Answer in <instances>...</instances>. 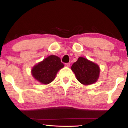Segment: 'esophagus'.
Wrapping results in <instances>:
<instances>
[{
    "label": "esophagus",
    "mask_w": 128,
    "mask_h": 128,
    "mask_svg": "<svg viewBox=\"0 0 128 128\" xmlns=\"http://www.w3.org/2000/svg\"><path fill=\"white\" fill-rule=\"evenodd\" d=\"M65 66H66V67H69V66H70V63H69V62H67V63H66Z\"/></svg>",
    "instance_id": "obj_1"
}]
</instances>
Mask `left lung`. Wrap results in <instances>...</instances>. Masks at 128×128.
Listing matches in <instances>:
<instances>
[{
	"instance_id": "8db88e82",
	"label": "left lung",
	"mask_w": 128,
	"mask_h": 128,
	"mask_svg": "<svg viewBox=\"0 0 128 128\" xmlns=\"http://www.w3.org/2000/svg\"><path fill=\"white\" fill-rule=\"evenodd\" d=\"M71 69L78 81L83 85L95 83L98 79L100 72L98 65L82 57H80L73 64Z\"/></svg>"
}]
</instances>
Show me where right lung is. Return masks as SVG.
Segmentation results:
<instances>
[{
  "label": "right lung",
  "mask_w": 128,
  "mask_h": 128,
  "mask_svg": "<svg viewBox=\"0 0 128 128\" xmlns=\"http://www.w3.org/2000/svg\"><path fill=\"white\" fill-rule=\"evenodd\" d=\"M64 66L60 58L51 55L36 65L32 69L33 76L43 84H48L55 79L56 73Z\"/></svg>",
  "instance_id": "1"
}]
</instances>
